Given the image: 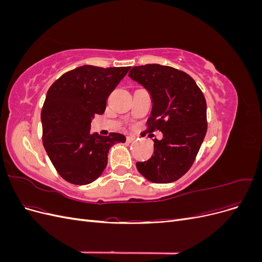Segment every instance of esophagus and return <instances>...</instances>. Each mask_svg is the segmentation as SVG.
Listing matches in <instances>:
<instances>
[{"mask_svg":"<svg viewBox=\"0 0 262 262\" xmlns=\"http://www.w3.org/2000/svg\"><path fill=\"white\" fill-rule=\"evenodd\" d=\"M134 140H136V137H133V136H128V137H126V142H128V143H132Z\"/></svg>","mask_w":262,"mask_h":262,"instance_id":"obj_1","label":"esophagus"}]
</instances>
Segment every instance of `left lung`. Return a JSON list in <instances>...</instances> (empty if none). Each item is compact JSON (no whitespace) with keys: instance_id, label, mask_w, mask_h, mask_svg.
I'll list each match as a JSON object with an SVG mask.
<instances>
[{"instance_id":"left-lung-1","label":"left lung","mask_w":262,"mask_h":262,"mask_svg":"<svg viewBox=\"0 0 262 262\" xmlns=\"http://www.w3.org/2000/svg\"><path fill=\"white\" fill-rule=\"evenodd\" d=\"M129 76L143 85L153 101L147 129L163 132L154 140V155L138 162L142 176L155 184L178 180L191 167L208 130L207 101L193 78L171 67H134Z\"/></svg>"}]
</instances>
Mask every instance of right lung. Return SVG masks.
<instances>
[{"label":"right lung","instance_id":"1","mask_svg":"<svg viewBox=\"0 0 262 262\" xmlns=\"http://www.w3.org/2000/svg\"><path fill=\"white\" fill-rule=\"evenodd\" d=\"M130 67L83 66L59 77L41 110L42 143L59 175L73 185H89L107 166L109 148L125 142L123 134L91 133L95 115L105 113L107 98Z\"/></svg>","mask_w":262,"mask_h":262}]
</instances>
